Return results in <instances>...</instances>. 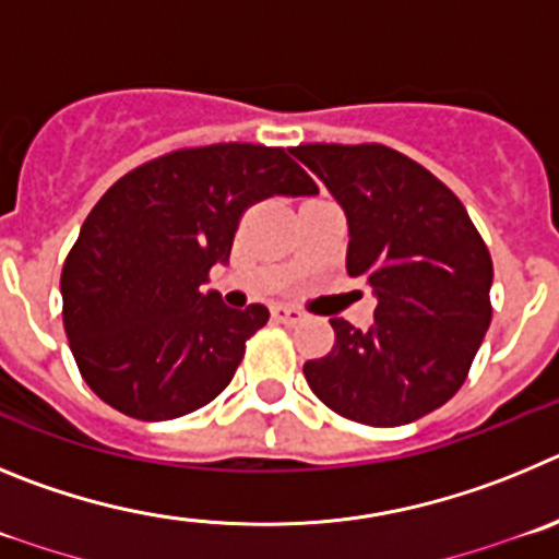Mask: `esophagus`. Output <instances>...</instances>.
I'll use <instances>...</instances> for the list:
<instances>
[{
  "label": "esophagus",
  "instance_id": "1",
  "mask_svg": "<svg viewBox=\"0 0 559 559\" xmlns=\"http://www.w3.org/2000/svg\"><path fill=\"white\" fill-rule=\"evenodd\" d=\"M304 311L300 309H292V306H273V320H278V323H286V325H295L304 320Z\"/></svg>",
  "mask_w": 559,
  "mask_h": 559
}]
</instances>
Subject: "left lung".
I'll list each match as a JSON object with an SVG mask.
<instances>
[{"label": "left lung", "instance_id": "1", "mask_svg": "<svg viewBox=\"0 0 559 559\" xmlns=\"http://www.w3.org/2000/svg\"><path fill=\"white\" fill-rule=\"evenodd\" d=\"M292 153L345 211V267L379 300L367 331L331 320V354L304 365L311 392L365 426H404L440 409L490 325L485 239L449 186L399 150L300 144Z\"/></svg>", "mask_w": 559, "mask_h": 559}]
</instances>
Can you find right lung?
<instances>
[{"label": "right lung", "instance_id": "right-lung-1", "mask_svg": "<svg viewBox=\"0 0 559 559\" xmlns=\"http://www.w3.org/2000/svg\"><path fill=\"white\" fill-rule=\"evenodd\" d=\"M317 186L281 147L209 144L158 155L110 186L60 273L63 329L85 384L135 420H173L214 401L245 342L270 320L205 289L245 211Z\"/></svg>", "mask_w": 559, "mask_h": 559}]
</instances>
